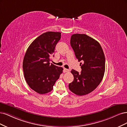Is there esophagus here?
<instances>
[{"mask_svg":"<svg viewBox=\"0 0 127 127\" xmlns=\"http://www.w3.org/2000/svg\"><path fill=\"white\" fill-rule=\"evenodd\" d=\"M69 72V70L68 69H66V68H64V73H66V72Z\"/></svg>","mask_w":127,"mask_h":127,"instance_id":"esophagus-1","label":"esophagus"}]
</instances>
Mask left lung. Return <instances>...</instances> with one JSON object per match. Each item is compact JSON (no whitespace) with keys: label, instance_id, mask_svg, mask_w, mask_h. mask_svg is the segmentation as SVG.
<instances>
[{"label":"left lung","instance_id":"8db88e82","mask_svg":"<svg viewBox=\"0 0 127 127\" xmlns=\"http://www.w3.org/2000/svg\"><path fill=\"white\" fill-rule=\"evenodd\" d=\"M71 46L80 63L81 72L72 69L74 81L69 89L77 95L92 92L99 85L105 72V56L97 41L87 35L75 34L71 36Z\"/></svg>","mask_w":127,"mask_h":127}]
</instances>
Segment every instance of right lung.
<instances>
[{"mask_svg": "<svg viewBox=\"0 0 127 127\" xmlns=\"http://www.w3.org/2000/svg\"><path fill=\"white\" fill-rule=\"evenodd\" d=\"M61 36L60 32H44L31 43L24 56L23 68L26 82L40 95L51 92L62 73V67L50 63Z\"/></svg>", "mask_w": 127, "mask_h": 127, "instance_id": "add662e5", "label": "right lung"}]
</instances>
